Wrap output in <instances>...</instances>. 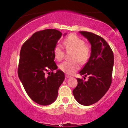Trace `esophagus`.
Masks as SVG:
<instances>
[{"instance_id":"obj_1","label":"esophagus","mask_w":128,"mask_h":128,"mask_svg":"<svg viewBox=\"0 0 128 128\" xmlns=\"http://www.w3.org/2000/svg\"><path fill=\"white\" fill-rule=\"evenodd\" d=\"M65 77H66V78H72V76H69V75H68V74H66L65 75Z\"/></svg>"}]
</instances>
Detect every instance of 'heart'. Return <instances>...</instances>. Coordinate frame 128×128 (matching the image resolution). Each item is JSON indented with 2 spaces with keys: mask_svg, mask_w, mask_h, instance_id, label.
Here are the masks:
<instances>
[{
  "mask_svg": "<svg viewBox=\"0 0 128 128\" xmlns=\"http://www.w3.org/2000/svg\"><path fill=\"white\" fill-rule=\"evenodd\" d=\"M64 45L66 50H73L72 54L73 60H66L59 65L61 70L67 74H72L79 69L78 61L82 64L88 60L90 56V49L86 45L85 41L75 34H70L64 41ZM54 56L58 60H61L64 55V49L60 44L56 45L54 49Z\"/></svg>",
  "mask_w": 128,
  "mask_h": 128,
  "instance_id": "1",
  "label": "heart"
}]
</instances>
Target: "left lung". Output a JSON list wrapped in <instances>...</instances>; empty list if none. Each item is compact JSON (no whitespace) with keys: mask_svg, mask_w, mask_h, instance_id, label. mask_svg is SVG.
<instances>
[{"mask_svg":"<svg viewBox=\"0 0 128 128\" xmlns=\"http://www.w3.org/2000/svg\"><path fill=\"white\" fill-rule=\"evenodd\" d=\"M79 32L92 45L90 58L79 72L81 75L89 77L87 81L77 78L78 86L73 94L79 104L88 106L98 101L110 87L114 58L112 50L104 38L87 31Z\"/></svg>","mask_w":128,"mask_h":128,"instance_id":"1","label":"left lung"}]
</instances>
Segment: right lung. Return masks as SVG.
<instances>
[{
	"label": "right lung",
	"instance_id": "right-lung-1",
	"mask_svg": "<svg viewBox=\"0 0 128 128\" xmlns=\"http://www.w3.org/2000/svg\"><path fill=\"white\" fill-rule=\"evenodd\" d=\"M62 35L55 29L37 31L21 48L18 78L30 98L42 106L50 105L56 100L58 89L64 79V73L60 70L53 72L58 69L54 62V49ZM49 70L52 72L46 76Z\"/></svg>",
	"mask_w": 128,
	"mask_h": 128
}]
</instances>
